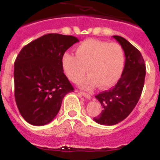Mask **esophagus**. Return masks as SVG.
Wrapping results in <instances>:
<instances>
[{"label": "esophagus", "instance_id": "1", "mask_svg": "<svg viewBox=\"0 0 160 160\" xmlns=\"http://www.w3.org/2000/svg\"><path fill=\"white\" fill-rule=\"evenodd\" d=\"M80 94H82L83 97H84V98H87V99H90V98H91L90 94H89V93H85V92H81V93H80Z\"/></svg>", "mask_w": 160, "mask_h": 160}]
</instances>
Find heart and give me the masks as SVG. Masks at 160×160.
<instances>
[{"label": "heart", "mask_w": 160, "mask_h": 160, "mask_svg": "<svg viewBox=\"0 0 160 160\" xmlns=\"http://www.w3.org/2000/svg\"><path fill=\"white\" fill-rule=\"evenodd\" d=\"M75 55L66 52L61 58L64 74L72 82L77 83L86 72L89 75L80 82L83 89L98 86L107 89L118 82L123 73L125 55L117 43L90 39L75 48Z\"/></svg>", "instance_id": "1"}]
</instances>
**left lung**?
<instances>
[{
	"mask_svg": "<svg viewBox=\"0 0 160 160\" xmlns=\"http://www.w3.org/2000/svg\"><path fill=\"white\" fill-rule=\"evenodd\" d=\"M112 37L124 50L125 63L115 86L95 96L102 105V110L93 120L103 125L118 124L131 113L140 98L146 74L144 60L140 51L124 38Z\"/></svg>",
	"mask_w": 160,
	"mask_h": 160,
	"instance_id": "left-lung-1",
	"label": "left lung"
}]
</instances>
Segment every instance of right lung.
Returning a JSON list of instances; mask_svg holds the SVG:
<instances>
[{
  "label": "right lung",
  "mask_w": 160,
  "mask_h": 160,
  "mask_svg": "<svg viewBox=\"0 0 160 160\" xmlns=\"http://www.w3.org/2000/svg\"><path fill=\"white\" fill-rule=\"evenodd\" d=\"M73 36L51 33L23 47L14 63L17 105L32 125H45L56 117L66 94L74 91L61 65L68 48L78 42Z\"/></svg>",
  "instance_id": "add662e5"
}]
</instances>
